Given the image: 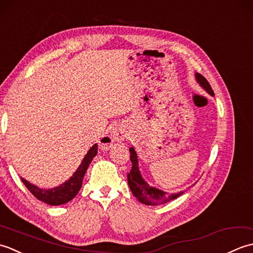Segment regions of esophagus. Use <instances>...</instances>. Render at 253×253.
I'll use <instances>...</instances> for the list:
<instances>
[{
    "label": "esophagus",
    "mask_w": 253,
    "mask_h": 253,
    "mask_svg": "<svg viewBox=\"0 0 253 253\" xmlns=\"http://www.w3.org/2000/svg\"><path fill=\"white\" fill-rule=\"evenodd\" d=\"M126 138V131L122 127H115L114 129L111 131L109 136H105L101 139L100 146L101 148H109L113 141L122 142L125 140Z\"/></svg>",
    "instance_id": "obj_1"
}]
</instances>
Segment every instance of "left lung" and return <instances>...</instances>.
<instances>
[{
  "instance_id": "1",
  "label": "left lung",
  "mask_w": 253,
  "mask_h": 253,
  "mask_svg": "<svg viewBox=\"0 0 253 253\" xmlns=\"http://www.w3.org/2000/svg\"><path fill=\"white\" fill-rule=\"evenodd\" d=\"M196 79L208 93L214 95L211 85H210L208 80L204 78L202 75L196 74ZM129 152L131 161V169L127 175L128 185H129L132 195L141 203L147 204V206H159V204H164L170 200H174V199L178 198L184 193V191H180L178 193H173V195L168 196L165 191L150 186L148 182L143 179V177L140 174V170H139L137 152L135 151L133 147L129 148Z\"/></svg>"
}]
</instances>
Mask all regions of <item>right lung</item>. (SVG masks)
<instances>
[{"label":"right lung","mask_w":253,"mask_h":253,"mask_svg":"<svg viewBox=\"0 0 253 253\" xmlns=\"http://www.w3.org/2000/svg\"><path fill=\"white\" fill-rule=\"evenodd\" d=\"M96 153H98V144L95 143L90 148L88 153L85 154V157L84 158L82 164L79 165V168L75 171L71 178L66 180L65 182H63L62 185L51 188V189H41V188L30 184L29 181H27L24 178H21V180H23L24 185L27 187V189H28L38 200H40L46 204H50V206H61V204H65L76 197V195L79 192L80 188L83 186L84 176L88 169V166L90 165L91 161L93 160Z\"/></svg>","instance_id":"1"}]
</instances>
